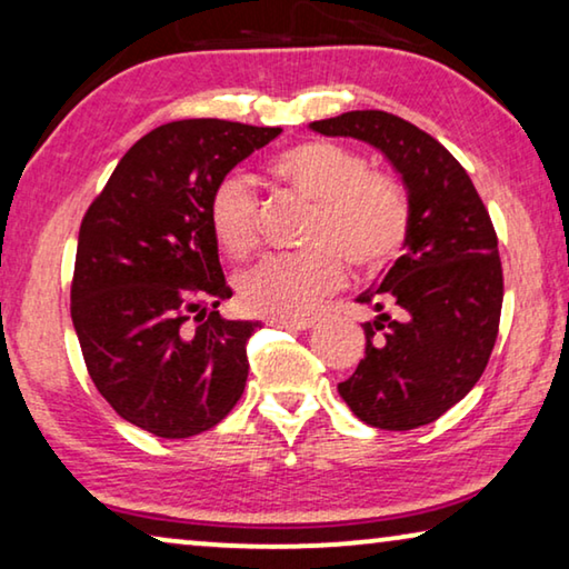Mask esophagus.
<instances>
[{
	"instance_id": "esophagus-1",
	"label": "esophagus",
	"mask_w": 569,
	"mask_h": 569,
	"mask_svg": "<svg viewBox=\"0 0 569 569\" xmlns=\"http://www.w3.org/2000/svg\"><path fill=\"white\" fill-rule=\"evenodd\" d=\"M276 325L293 329V332H303V329L313 327V319H276Z\"/></svg>"
}]
</instances>
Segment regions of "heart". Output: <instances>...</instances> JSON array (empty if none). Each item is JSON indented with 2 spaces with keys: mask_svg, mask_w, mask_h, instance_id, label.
<instances>
[{
  "mask_svg": "<svg viewBox=\"0 0 569 569\" xmlns=\"http://www.w3.org/2000/svg\"><path fill=\"white\" fill-rule=\"evenodd\" d=\"M270 171L293 193L317 203V214L303 237L309 250L266 258L240 278V299L248 311L276 319L301 317L342 283L345 260L360 273H372L403 248L409 199L401 183L370 171L358 152L309 140L278 152ZM209 222L232 258L258 248V197L242 173H227L217 183Z\"/></svg>",
  "mask_w": 569,
  "mask_h": 569,
  "instance_id": "1",
  "label": "heart"
}]
</instances>
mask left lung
<instances>
[{
  "mask_svg": "<svg viewBox=\"0 0 569 569\" xmlns=\"http://www.w3.org/2000/svg\"><path fill=\"white\" fill-rule=\"evenodd\" d=\"M311 130L378 148L409 191L403 256L358 296L376 319L362 325L366 358L337 391L370 427H423L472 391L493 352L503 303L493 222L468 171L417 124L362 109Z\"/></svg>",
  "mask_w": 569,
  "mask_h": 569,
  "instance_id": "1",
  "label": "left lung"
}]
</instances>
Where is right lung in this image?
<instances>
[{
	"label": "right lung",
	"instance_id": "right-lung-1",
	"mask_svg": "<svg viewBox=\"0 0 569 569\" xmlns=\"http://www.w3.org/2000/svg\"><path fill=\"white\" fill-rule=\"evenodd\" d=\"M281 127L160 124L124 152L83 214L71 319L97 391L124 421L166 439L201 435L234 409L258 321L230 299L209 201L217 183Z\"/></svg>",
	"mask_w": 569,
	"mask_h": 569
}]
</instances>
